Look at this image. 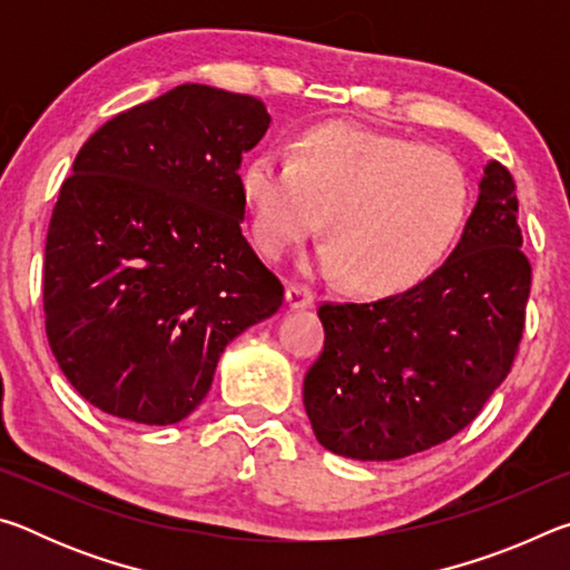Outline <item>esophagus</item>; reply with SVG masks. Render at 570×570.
<instances>
[{
  "instance_id": "obj_1",
  "label": "esophagus",
  "mask_w": 570,
  "mask_h": 570,
  "mask_svg": "<svg viewBox=\"0 0 570 570\" xmlns=\"http://www.w3.org/2000/svg\"><path fill=\"white\" fill-rule=\"evenodd\" d=\"M286 306L288 308H312L314 306V294L304 286L292 284L286 288Z\"/></svg>"
}]
</instances>
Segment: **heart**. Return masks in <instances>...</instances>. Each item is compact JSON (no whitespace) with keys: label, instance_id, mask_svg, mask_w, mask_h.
<instances>
[{"label":"heart","instance_id":"1","mask_svg":"<svg viewBox=\"0 0 570 570\" xmlns=\"http://www.w3.org/2000/svg\"><path fill=\"white\" fill-rule=\"evenodd\" d=\"M238 190L268 258L302 244L322 210L330 240L316 266L372 296L428 282L470 210L468 176L448 153L342 120L296 132L288 158L256 153L240 166Z\"/></svg>","mask_w":570,"mask_h":570}]
</instances>
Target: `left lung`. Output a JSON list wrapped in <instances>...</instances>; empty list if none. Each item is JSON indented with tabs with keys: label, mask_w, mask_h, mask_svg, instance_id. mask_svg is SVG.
<instances>
[{
	"label": "left lung",
	"mask_w": 570,
	"mask_h": 570,
	"mask_svg": "<svg viewBox=\"0 0 570 570\" xmlns=\"http://www.w3.org/2000/svg\"><path fill=\"white\" fill-rule=\"evenodd\" d=\"M458 246L428 282L370 304H322L324 352L304 377L316 440L352 460H400L458 435L513 366L530 264L515 183L480 176Z\"/></svg>",
	"instance_id": "1"
}]
</instances>
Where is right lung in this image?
Wrapping results in <instances>:
<instances>
[{"instance_id": "obj_1", "label": "right lung", "mask_w": 570, "mask_h": 570, "mask_svg": "<svg viewBox=\"0 0 570 570\" xmlns=\"http://www.w3.org/2000/svg\"><path fill=\"white\" fill-rule=\"evenodd\" d=\"M272 125L262 100L186 82L115 115L62 183L45 246V326L92 407L173 424L220 354L284 304L240 234V156Z\"/></svg>"}]
</instances>
